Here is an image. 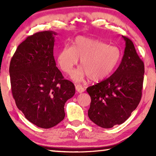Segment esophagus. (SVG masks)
<instances>
[{"label":"esophagus","mask_w":156,"mask_h":156,"mask_svg":"<svg viewBox=\"0 0 156 156\" xmlns=\"http://www.w3.org/2000/svg\"><path fill=\"white\" fill-rule=\"evenodd\" d=\"M75 88H76V91H77L78 93H82L84 91V88L82 86V85L76 84L75 86Z\"/></svg>","instance_id":"1"}]
</instances>
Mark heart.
<instances>
[{"instance_id": "b5f03b06", "label": "heart", "mask_w": 156, "mask_h": 156, "mask_svg": "<svg viewBox=\"0 0 156 156\" xmlns=\"http://www.w3.org/2000/svg\"><path fill=\"white\" fill-rule=\"evenodd\" d=\"M82 67L72 74L75 81H82L86 76L94 82L103 80L112 74L121 59L118 47L94 38L78 36L72 47H63L57 55V62L62 71L70 74L79 62Z\"/></svg>"}]
</instances>
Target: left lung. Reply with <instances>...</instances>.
I'll list each match as a JSON object with an SVG mask.
<instances>
[{
    "mask_svg": "<svg viewBox=\"0 0 156 156\" xmlns=\"http://www.w3.org/2000/svg\"><path fill=\"white\" fill-rule=\"evenodd\" d=\"M126 42L122 60L114 74L87 91L91 97L89 118L104 129L125 122L136 109L142 96L144 64L136 52L133 42Z\"/></svg>",
    "mask_w": 156,
    "mask_h": 156,
    "instance_id": "left-lung-1",
    "label": "left lung"
}]
</instances>
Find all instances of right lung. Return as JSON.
Wrapping results in <instances>:
<instances>
[{
	"label": "right lung",
	"mask_w": 156,
	"mask_h": 156,
	"mask_svg": "<svg viewBox=\"0 0 156 156\" xmlns=\"http://www.w3.org/2000/svg\"><path fill=\"white\" fill-rule=\"evenodd\" d=\"M54 31L28 36L19 44L10 63L12 97L17 107L33 124L50 129L63 120L65 104L75 94L73 83L56 67Z\"/></svg>",
	"instance_id": "1"
}]
</instances>
